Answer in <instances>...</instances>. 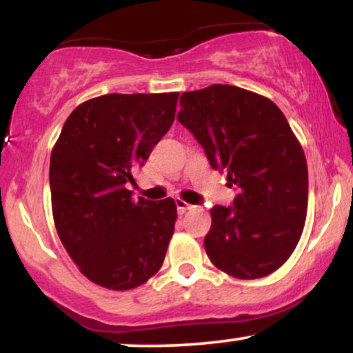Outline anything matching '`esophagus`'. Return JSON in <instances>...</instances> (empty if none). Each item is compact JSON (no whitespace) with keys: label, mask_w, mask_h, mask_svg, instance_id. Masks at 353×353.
<instances>
[{"label":"esophagus","mask_w":353,"mask_h":353,"mask_svg":"<svg viewBox=\"0 0 353 353\" xmlns=\"http://www.w3.org/2000/svg\"><path fill=\"white\" fill-rule=\"evenodd\" d=\"M176 205H177V210H179L181 214H184L185 210L192 209V205L188 204V202H185V201H182V199H176Z\"/></svg>","instance_id":"1"}]
</instances>
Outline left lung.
<instances>
[{
	"label": "left lung",
	"instance_id": "1",
	"mask_svg": "<svg viewBox=\"0 0 353 353\" xmlns=\"http://www.w3.org/2000/svg\"><path fill=\"white\" fill-rule=\"evenodd\" d=\"M179 104V123L239 189L230 208L210 209V262L237 279L275 272L299 244L309 199L305 154L285 116L270 99L230 84L182 92Z\"/></svg>",
	"mask_w": 353,
	"mask_h": 353
}]
</instances>
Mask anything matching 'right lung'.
<instances>
[{"mask_svg":"<svg viewBox=\"0 0 353 353\" xmlns=\"http://www.w3.org/2000/svg\"><path fill=\"white\" fill-rule=\"evenodd\" d=\"M179 92L104 94L71 112L51 152L56 230L81 274L111 290L148 282L163 265L176 202L134 199L125 185L169 131Z\"/></svg>","mask_w":353,"mask_h":353,"instance_id":"right-lung-1","label":"right lung"}]
</instances>
